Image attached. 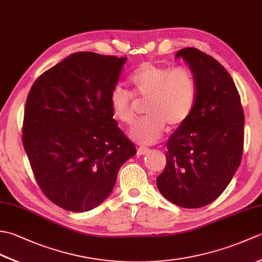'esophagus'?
I'll return each instance as SVG.
<instances>
[{"label": "esophagus", "instance_id": "1", "mask_svg": "<svg viewBox=\"0 0 262 262\" xmlns=\"http://www.w3.org/2000/svg\"><path fill=\"white\" fill-rule=\"evenodd\" d=\"M148 151H149V148L141 146V147L137 148V154L138 155H145L146 153H148Z\"/></svg>", "mask_w": 262, "mask_h": 262}]
</instances>
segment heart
<instances>
[{
  "mask_svg": "<svg viewBox=\"0 0 262 262\" xmlns=\"http://www.w3.org/2000/svg\"><path fill=\"white\" fill-rule=\"evenodd\" d=\"M134 96L146 100V117L137 121L129 132L133 140L153 144L162 136L166 126L171 129L185 124L191 115L197 98V83L187 68H171L154 63H143L129 77ZM110 109L121 124L135 120L133 94L120 85L110 92Z\"/></svg>",
  "mask_w": 262,
  "mask_h": 262,
  "instance_id": "obj_1",
  "label": "heart"
}]
</instances>
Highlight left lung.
Wrapping results in <instances>:
<instances>
[{
    "instance_id": "1",
    "label": "left lung",
    "mask_w": 262,
    "mask_h": 262,
    "mask_svg": "<svg viewBox=\"0 0 262 262\" xmlns=\"http://www.w3.org/2000/svg\"><path fill=\"white\" fill-rule=\"evenodd\" d=\"M179 57L196 79L197 98L191 115L166 143V165L157 185L172 204L199 208L221 196L240 166L244 114L223 65L191 47L180 49Z\"/></svg>"
}]
</instances>
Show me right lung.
<instances>
[{
    "mask_svg": "<svg viewBox=\"0 0 262 262\" xmlns=\"http://www.w3.org/2000/svg\"><path fill=\"white\" fill-rule=\"evenodd\" d=\"M126 57L74 53L38 77L28 94L22 144L39 188L66 210L109 196L136 147L114 119L110 92Z\"/></svg>",
    "mask_w": 262,
    "mask_h": 262,
    "instance_id": "1",
    "label": "right lung"
}]
</instances>
